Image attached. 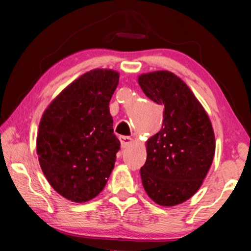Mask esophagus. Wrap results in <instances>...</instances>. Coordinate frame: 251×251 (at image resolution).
Instances as JSON below:
<instances>
[{"mask_svg": "<svg viewBox=\"0 0 251 251\" xmlns=\"http://www.w3.org/2000/svg\"><path fill=\"white\" fill-rule=\"evenodd\" d=\"M119 141H121V145L123 149H126V147H128L133 143L132 138L129 136H119Z\"/></svg>", "mask_w": 251, "mask_h": 251, "instance_id": "obj_1", "label": "esophagus"}]
</instances>
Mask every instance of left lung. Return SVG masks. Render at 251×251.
Instances as JSON below:
<instances>
[{
    "label": "left lung",
    "instance_id": "obj_1",
    "mask_svg": "<svg viewBox=\"0 0 251 251\" xmlns=\"http://www.w3.org/2000/svg\"><path fill=\"white\" fill-rule=\"evenodd\" d=\"M138 83L147 97L164 107L161 130L147 141L143 186L157 204H180L200 189L212 164L211 122L185 82L170 71L144 74Z\"/></svg>",
    "mask_w": 251,
    "mask_h": 251
}]
</instances>
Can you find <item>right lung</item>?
<instances>
[{
    "label": "right lung",
    "instance_id": "obj_1",
    "mask_svg": "<svg viewBox=\"0 0 251 251\" xmlns=\"http://www.w3.org/2000/svg\"><path fill=\"white\" fill-rule=\"evenodd\" d=\"M119 74L95 69L63 89L42 115L37 137L40 166L50 185L73 202H86L105 188L121 142L109 101Z\"/></svg>",
    "mask_w": 251,
    "mask_h": 251
}]
</instances>
